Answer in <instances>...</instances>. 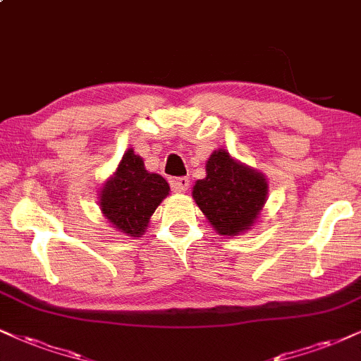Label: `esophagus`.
<instances>
[{
	"mask_svg": "<svg viewBox=\"0 0 361 361\" xmlns=\"http://www.w3.org/2000/svg\"><path fill=\"white\" fill-rule=\"evenodd\" d=\"M171 188L173 192H185L189 189V179L188 177H176L171 180Z\"/></svg>",
	"mask_w": 361,
	"mask_h": 361,
	"instance_id": "34e87169",
	"label": "esophagus"
}]
</instances>
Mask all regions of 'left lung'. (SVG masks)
Returning a JSON list of instances; mask_svg holds the SVG:
<instances>
[{
	"instance_id": "8db88e82",
	"label": "left lung",
	"mask_w": 361,
	"mask_h": 361,
	"mask_svg": "<svg viewBox=\"0 0 361 361\" xmlns=\"http://www.w3.org/2000/svg\"><path fill=\"white\" fill-rule=\"evenodd\" d=\"M206 179L195 182L192 197L219 234L249 229L268 195L264 176L235 162L226 150L212 152Z\"/></svg>"
}]
</instances>
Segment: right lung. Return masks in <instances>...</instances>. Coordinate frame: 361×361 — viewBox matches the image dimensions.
I'll return each mask as SVG.
<instances>
[{
    "instance_id": "obj_1",
    "label": "right lung",
    "mask_w": 361,
    "mask_h": 361,
    "mask_svg": "<svg viewBox=\"0 0 361 361\" xmlns=\"http://www.w3.org/2000/svg\"><path fill=\"white\" fill-rule=\"evenodd\" d=\"M167 194V180L159 173L147 172L144 160L128 149L117 172L102 189L100 209L115 229L132 238H140L150 216Z\"/></svg>"
}]
</instances>
